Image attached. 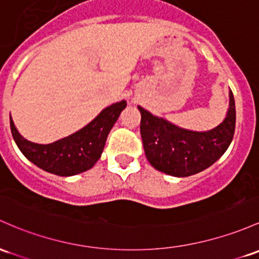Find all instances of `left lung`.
<instances>
[{
	"instance_id": "1",
	"label": "left lung",
	"mask_w": 259,
	"mask_h": 259,
	"mask_svg": "<svg viewBox=\"0 0 259 259\" xmlns=\"http://www.w3.org/2000/svg\"><path fill=\"white\" fill-rule=\"evenodd\" d=\"M138 108L145 155L152 167L166 175L188 177L204 171L225 153L234 138L236 109L231 91L226 118L209 132L182 129L140 106Z\"/></svg>"
}]
</instances>
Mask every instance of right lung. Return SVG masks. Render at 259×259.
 <instances>
[{"label":"right lung","instance_id":"add662e5","mask_svg":"<svg viewBox=\"0 0 259 259\" xmlns=\"http://www.w3.org/2000/svg\"><path fill=\"white\" fill-rule=\"evenodd\" d=\"M125 107V101L112 104L75 134L48 145L24 139L16 129L10 115L11 132L18 149L39 168L62 177L75 176L92 168L99 160L108 134Z\"/></svg>","mask_w":259,"mask_h":259}]
</instances>
